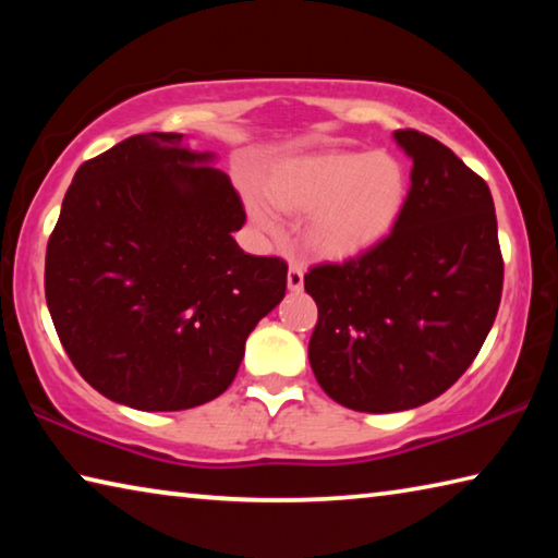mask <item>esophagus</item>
Returning <instances> with one entry per match:
<instances>
[{
    "label": "esophagus",
    "mask_w": 558,
    "mask_h": 558,
    "mask_svg": "<svg viewBox=\"0 0 558 558\" xmlns=\"http://www.w3.org/2000/svg\"><path fill=\"white\" fill-rule=\"evenodd\" d=\"M302 286H305V270H302V266H298V263H290L288 288L290 290H302Z\"/></svg>",
    "instance_id": "obj_1"
}]
</instances>
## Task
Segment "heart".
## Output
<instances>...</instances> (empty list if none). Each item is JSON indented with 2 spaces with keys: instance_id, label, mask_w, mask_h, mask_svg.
I'll list each match as a JSON object with an SVG mask.
<instances>
[{
  "instance_id": "b5f03b06",
  "label": "heart",
  "mask_w": 558,
  "mask_h": 558,
  "mask_svg": "<svg viewBox=\"0 0 558 558\" xmlns=\"http://www.w3.org/2000/svg\"><path fill=\"white\" fill-rule=\"evenodd\" d=\"M409 194L405 169L391 155L339 153L298 159L270 182V199L292 214H315L307 241L323 256H352L389 233ZM260 229L272 231L266 206L251 204Z\"/></svg>"
}]
</instances>
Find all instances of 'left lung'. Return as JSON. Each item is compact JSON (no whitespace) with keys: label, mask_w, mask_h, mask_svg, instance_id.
<instances>
[{"label":"left lung","mask_w":558,"mask_h":558,"mask_svg":"<svg viewBox=\"0 0 558 558\" xmlns=\"http://www.w3.org/2000/svg\"><path fill=\"white\" fill-rule=\"evenodd\" d=\"M396 140L413 169L391 233L305 276L317 302L315 379L364 413L415 409L448 391L485 344L505 280L485 179L426 132L396 130Z\"/></svg>","instance_id":"8db88e82"}]
</instances>
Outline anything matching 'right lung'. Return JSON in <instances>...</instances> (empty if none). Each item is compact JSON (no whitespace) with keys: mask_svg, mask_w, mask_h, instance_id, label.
<instances>
[{"mask_svg":"<svg viewBox=\"0 0 558 558\" xmlns=\"http://www.w3.org/2000/svg\"><path fill=\"white\" fill-rule=\"evenodd\" d=\"M209 157L177 132L122 140L78 167L46 245V305L65 354L130 409L221 396L286 295L288 263L233 241L245 209Z\"/></svg>","mask_w":558,"mask_h":558,"instance_id":"right-lung-1","label":"right lung"}]
</instances>
